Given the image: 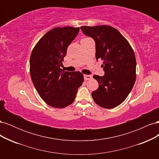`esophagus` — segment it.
<instances>
[{"label":"esophagus","instance_id":"esophagus-1","mask_svg":"<svg viewBox=\"0 0 159 159\" xmlns=\"http://www.w3.org/2000/svg\"><path fill=\"white\" fill-rule=\"evenodd\" d=\"M84 80H85V81L91 80V78H92V76L90 75H84Z\"/></svg>","mask_w":159,"mask_h":159}]
</instances>
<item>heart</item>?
Here are the masks:
<instances>
[{"label":"heart","mask_w":159,"mask_h":159,"mask_svg":"<svg viewBox=\"0 0 159 159\" xmlns=\"http://www.w3.org/2000/svg\"><path fill=\"white\" fill-rule=\"evenodd\" d=\"M84 39H85V38H84Z\"/></svg>","instance_id":"heart-1"}]
</instances>
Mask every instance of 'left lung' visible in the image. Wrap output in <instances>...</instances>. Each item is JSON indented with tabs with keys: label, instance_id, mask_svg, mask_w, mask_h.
Instances as JSON below:
<instances>
[{
	"label": "left lung",
	"instance_id": "1",
	"mask_svg": "<svg viewBox=\"0 0 159 159\" xmlns=\"http://www.w3.org/2000/svg\"><path fill=\"white\" fill-rule=\"evenodd\" d=\"M85 35L95 42L96 60L103 61V76L94 75L99 88L91 95L100 107L112 109L123 103L136 80V59L128 41L115 28L107 26H81Z\"/></svg>",
	"mask_w": 159,
	"mask_h": 159
}]
</instances>
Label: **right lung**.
I'll list each match as a JSON object with an SVG mask.
<instances>
[{
    "label": "right lung",
    "mask_w": 159,
    "mask_h": 159,
    "mask_svg": "<svg viewBox=\"0 0 159 159\" xmlns=\"http://www.w3.org/2000/svg\"><path fill=\"white\" fill-rule=\"evenodd\" d=\"M79 31L80 28H55L43 36L32 50L30 58L32 83L41 98L53 107L71 105L84 82L81 72L60 68L67 48Z\"/></svg>",
    "instance_id": "obj_1"
}]
</instances>
